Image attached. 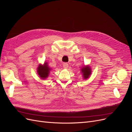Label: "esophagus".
Listing matches in <instances>:
<instances>
[{
  "label": "esophagus",
  "instance_id": "1",
  "mask_svg": "<svg viewBox=\"0 0 132 132\" xmlns=\"http://www.w3.org/2000/svg\"><path fill=\"white\" fill-rule=\"evenodd\" d=\"M63 68L64 69H67L68 68V67H69V65H68V64L67 63H64L63 64Z\"/></svg>",
  "mask_w": 132,
  "mask_h": 132
}]
</instances>
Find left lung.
Returning <instances> with one entry per match:
<instances>
[{
  "mask_svg": "<svg viewBox=\"0 0 132 132\" xmlns=\"http://www.w3.org/2000/svg\"><path fill=\"white\" fill-rule=\"evenodd\" d=\"M81 71L82 74L83 78L84 79H88L91 74V70L89 65H86L82 67L81 69Z\"/></svg>",
  "mask_w": 132,
  "mask_h": 132,
  "instance_id": "left-lung-1",
  "label": "left lung"
}]
</instances>
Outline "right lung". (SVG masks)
<instances>
[{"label":"right lung","instance_id":"obj_1","mask_svg":"<svg viewBox=\"0 0 132 132\" xmlns=\"http://www.w3.org/2000/svg\"><path fill=\"white\" fill-rule=\"evenodd\" d=\"M51 70V68L48 65V63L45 62L43 65L39 64L38 65L37 72L41 79H45L48 77Z\"/></svg>","mask_w":132,"mask_h":132}]
</instances>
